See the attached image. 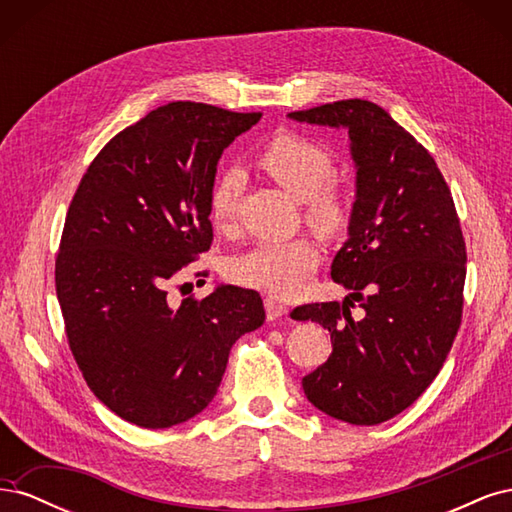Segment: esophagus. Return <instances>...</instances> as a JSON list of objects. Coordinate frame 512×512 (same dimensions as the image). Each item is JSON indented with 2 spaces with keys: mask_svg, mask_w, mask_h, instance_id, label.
<instances>
[{
  "mask_svg": "<svg viewBox=\"0 0 512 512\" xmlns=\"http://www.w3.org/2000/svg\"><path fill=\"white\" fill-rule=\"evenodd\" d=\"M265 312H267L269 320H277V318H282V316L288 314V307L280 301H275V299H265Z\"/></svg>",
  "mask_w": 512,
  "mask_h": 512,
  "instance_id": "esophagus-1",
  "label": "esophagus"
}]
</instances>
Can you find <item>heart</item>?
<instances>
[{"label":"heart","mask_w":512,"mask_h":512,"mask_svg":"<svg viewBox=\"0 0 512 512\" xmlns=\"http://www.w3.org/2000/svg\"><path fill=\"white\" fill-rule=\"evenodd\" d=\"M258 164L294 198L305 200V218L322 235L337 237L350 226L352 205L348 194L333 181L331 153L299 134H280L258 153ZM241 170L226 168L209 192V220L224 230L235 215L241 190ZM320 247L312 237L262 241L226 262V275L239 286L273 297H294L318 269Z\"/></svg>","instance_id":"heart-1"}]
</instances>
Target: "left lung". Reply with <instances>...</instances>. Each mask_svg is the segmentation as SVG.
<instances>
[{"label":"left lung","mask_w":512,"mask_h":512,"mask_svg":"<svg viewBox=\"0 0 512 512\" xmlns=\"http://www.w3.org/2000/svg\"><path fill=\"white\" fill-rule=\"evenodd\" d=\"M288 117L346 128L356 166L350 239L331 265L352 292L290 314L322 324L333 344L303 391L339 421L378 425L423 395L459 331L468 256L453 196L431 153L374 102L339 100ZM354 300L361 321L351 318Z\"/></svg>","instance_id":"8db88e82"}]
</instances>
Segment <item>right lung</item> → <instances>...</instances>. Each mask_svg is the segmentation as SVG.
Returning a JSON list of instances; mask_svg holds the SVG:
<instances>
[{
  "instance_id": "add662e5",
  "label": "right lung",
  "mask_w": 512,
  "mask_h": 512,
  "mask_svg": "<svg viewBox=\"0 0 512 512\" xmlns=\"http://www.w3.org/2000/svg\"><path fill=\"white\" fill-rule=\"evenodd\" d=\"M203 102L158 106L89 164L70 203L55 288L83 378L123 421L164 429L203 412L232 344L265 322L256 290L166 301L168 280L213 241L222 151L260 121Z\"/></svg>"
}]
</instances>
